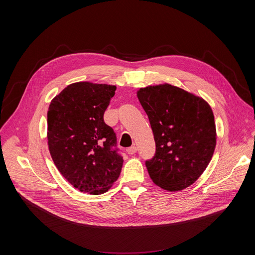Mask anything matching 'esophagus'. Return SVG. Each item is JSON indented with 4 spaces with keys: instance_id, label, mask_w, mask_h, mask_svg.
I'll return each instance as SVG.
<instances>
[{
    "instance_id": "1",
    "label": "esophagus",
    "mask_w": 255,
    "mask_h": 255,
    "mask_svg": "<svg viewBox=\"0 0 255 255\" xmlns=\"http://www.w3.org/2000/svg\"><path fill=\"white\" fill-rule=\"evenodd\" d=\"M127 153L128 154H130V155H132V154H134V153H136V151H137V147L136 146H131V147H129V148H127Z\"/></svg>"
}]
</instances>
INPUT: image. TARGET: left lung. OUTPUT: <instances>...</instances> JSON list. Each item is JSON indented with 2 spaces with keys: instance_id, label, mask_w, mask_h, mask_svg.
I'll list each match as a JSON object with an SVG mask.
<instances>
[{
  "instance_id": "8db88e82",
  "label": "left lung",
  "mask_w": 255,
  "mask_h": 255,
  "mask_svg": "<svg viewBox=\"0 0 255 255\" xmlns=\"http://www.w3.org/2000/svg\"><path fill=\"white\" fill-rule=\"evenodd\" d=\"M154 135L156 151L145 165L153 183L168 192L185 190L201 176L216 147L210 105L169 84L137 91Z\"/></svg>"
}]
</instances>
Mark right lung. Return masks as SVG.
Masks as SVG:
<instances>
[{"mask_svg":"<svg viewBox=\"0 0 255 255\" xmlns=\"http://www.w3.org/2000/svg\"><path fill=\"white\" fill-rule=\"evenodd\" d=\"M116 86L79 82L68 85L49 105L47 140L52 160L81 192L101 195L120 175L123 157L113 149L117 138L104 122Z\"/></svg>","mask_w":255,"mask_h":255,"instance_id":"1","label":"right lung"}]
</instances>
